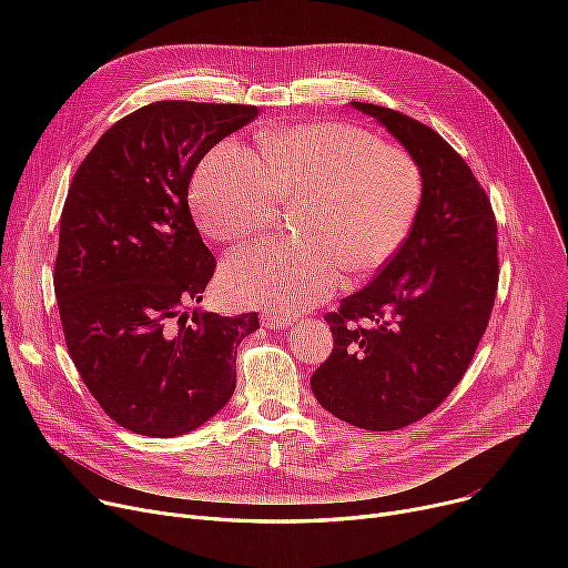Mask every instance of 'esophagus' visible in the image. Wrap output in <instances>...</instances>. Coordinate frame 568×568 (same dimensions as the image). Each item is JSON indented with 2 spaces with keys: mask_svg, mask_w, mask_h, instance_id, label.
Here are the masks:
<instances>
[{
  "mask_svg": "<svg viewBox=\"0 0 568 568\" xmlns=\"http://www.w3.org/2000/svg\"><path fill=\"white\" fill-rule=\"evenodd\" d=\"M262 324L268 326V329H287V326L294 324V317L283 313H262Z\"/></svg>",
  "mask_w": 568,
  "mask_h": 568,
  "instance_id": "esophagus-1",
  "label": "esophagus"
}]
</instances>
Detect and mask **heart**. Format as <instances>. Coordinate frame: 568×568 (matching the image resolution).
<instances>
[{
  "label": "heart",
  "instance_id": "obj_1",
  "mask_svg": "<svg viewBox=\"0 0 568 568\" xmlns=\"http://www.w3.org/2000/svg\"><path fill=\"white\" fill-rule=\"evenodd\" d=\"M262 161L223 142L202 161L193 202L202 230L239 244L296 206L300 244H257L225 260L221 281L239 304L292 313L366 278L407 242L426 182L400 146L352 124H304L260 135Z\"/></svg>",
  "mask_w": 568,
  "mask_h": 568
}]
</instances>
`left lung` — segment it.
I'll list each match as a JSON object with an SVG mask.
<instances>
[{
	"label": "left lung",
	"instance_id": "left-lung-1",
	"mask_svg": "<svg viewBox=\"0 0 568 568\" xmlns=\"http://www.w3.org/2000/svg\"><path fill=\"white\" fill-rule=\"evenodd\" d=\"M352 105L422 165L426 195L403 248L324 315L334 349L311 386L341 422L384 433L424 419L467 373L497 296V221L484 186L437 131L392 108Z\"/></svg>",
	"mask_w": 568,
	"mask_h": 568
}]
</instances>
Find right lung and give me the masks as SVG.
I'll list each match as a JSON object with an SVG mask.
<instances>
[{"label": "right lung", "instance_id": "1", "mask_svg": "<svg viewBox=\"0 0 568 568\" xmlns=\"http://www.w3.org/2000/svg\"><path fill=\"white\" fill-rule=\"evenodd\" d=\"M255 105L156 101L112 124L71 182L54 294L71 359L103 412L146 437L191 433L225 407L257 313H189L216 257L189 209L197 163Z\"/></svg>", "mask_w": 568, "mask_h": 568}]
</instances>
